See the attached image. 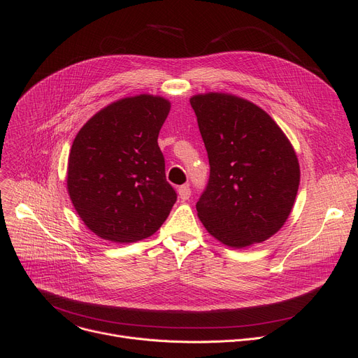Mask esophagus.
Instances as JSON below:
<instances>
[{
    "instance_id": "obj_1",
    "label": "esophagus",
    "mask_w": 358,
    "mask_h": 358,
    "mask_svg": "<svg viewBox=\"0 0 358 358\" xmlns=\"http://www.w3.org/2000/svg\"><path fill=\"white\" fill-rule=\"evenodd\" d=\"M178 196H180V199H181L182 201L189 200V197L192 196V189H190L189 185H181V187H178Z\"/></svg>"
}]
</instances>
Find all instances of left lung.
<instances>
[{"instance_id": "obj_1", "label": "left lung", "mask_w": 358, "mask_h": 358, "mask_svg": "<svg viewBox=\"0 0 358 358\" xmlns=\"http://www.w3.org/2000/svg\"><path fill=\"white\" fill-rule=\"evenodd\" d=\"M210 164L197 216L231 248L280 231L296 200L300 168L285 131L257 104L224 92L190 99Z\"/></svg>"}]
</instances>
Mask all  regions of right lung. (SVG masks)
<instances>
[{
    "label": "right lung",
    "instance_id": "obj_1",
    "mask_svg": "<svg viewBox=\"0 0 358 358\" xmlns=\"http://www.w3.org/2000/svg\"><path fill=\"white\" fill-rule=\"evenodd\" d=\"M171 103L139 94L108 104L75 136L66 187L85 227L101 239L130 243L154 235L177 193L158 146Z\"/></svg>",
    "mask_w": 358,
    "mask_h": 358
}]
</instances>
